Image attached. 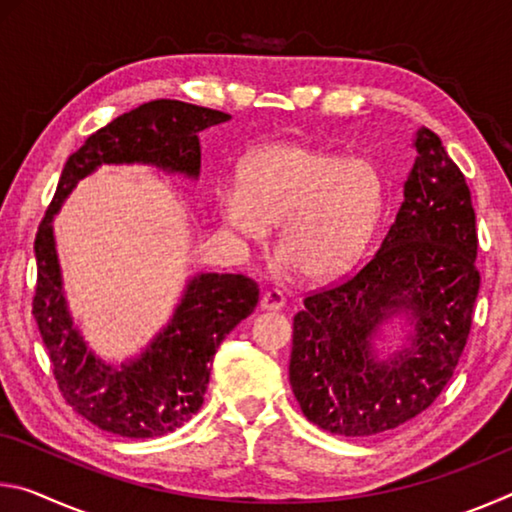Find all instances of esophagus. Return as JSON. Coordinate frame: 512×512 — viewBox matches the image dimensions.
Returning a JSON list of instances; mask_svg holds the SVG:
<instances>
[{"label":"esophagus","mask_w":512,"mask_h":512,"mask_svg":"<svg viewBox=\"0 0 512 512\" xmlns=\"http://www.w3.org/2000/svg\"><path fill=\"white\" fill-rule=\"evenodd\" d=\"M284 305H287V300H284L282 291H277V289L264 291L262 300H259V307H262L264 311H280V309H284Z\"/></svg>","instance_id":"34e87169"}]
</instances>
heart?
<instances>
[{
    "mask_svg": "<svg viewBox=\"0 0 512 512\" xmlns=\"http://www.w3.org/2000/svg\"><path fill=\"white\" fill-rule=\"evenodd\" d=\"M239 187L219 194L221 219L250 239L280 225L277 255L307 280L357 262L384 210V180L366 158L273 142L239 164Z\"/></svg>",
    "mask_w": 512,
    "mask_h": 512,
    "instance_id": "1",
    "label": "heart"
}]
</instances>
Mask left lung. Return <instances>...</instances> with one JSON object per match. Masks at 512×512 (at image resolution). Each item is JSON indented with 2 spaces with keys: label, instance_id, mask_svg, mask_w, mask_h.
Segmentation results:
<instances>
[{
  "label": "left lung",
  "instance_id": "left-lung-1",
  "mask_svg": "<svg viewBox=\"0 0 512 512\" xmlns=\"http://www.w3.org/2000/svg\"><path fill=\"white\" fill-rule=\"evenodd\" d=\"M413 149L404 201L377 253L339 287L307 296L293 318V395L336 436H375L429 409L470 334L481 280L470 189L429 128L415 131ZM395 317L405 339L384 353Z\"/></svg>",
  "mask_w": 512,
  "mask_h": 512
}]
</instances>
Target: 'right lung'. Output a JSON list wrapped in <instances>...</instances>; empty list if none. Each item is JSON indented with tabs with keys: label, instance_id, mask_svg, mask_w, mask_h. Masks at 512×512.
<instances>
[{
	"label": "right lung",
	"instance_id": "add662e5",
	"mask_svg": "<svg viewBox=\"0 0 512 512\" xmlns=\"http://www.w3.org/2000/svg\"><path fill=\"white\" fill-rule=\"evenodd\" d=\"M228 119L232 117L225 112L185 101L142 103L90 135L60 173L33 246L38 259L33 318L60 393L76 413L103 431L144 440L183 427L201 409L221 341L257 307L259 287L246 275L196 273L187 280L169 323L151 343L133 359L110 363L94 354L69 314L54 216L74 187L101 164H149L198 180V133Z\"/></svg>",
	"mask_w": 512,
	"mask_h": 512
}]
</instances>
